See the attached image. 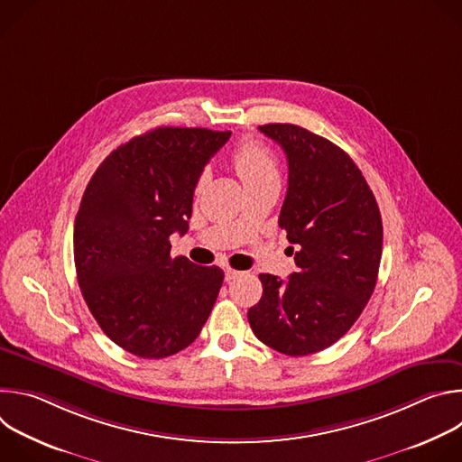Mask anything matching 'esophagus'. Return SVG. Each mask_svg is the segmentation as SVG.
Wrapping results in <instances>:
<instances>
[{"mask_svg":"<svg viewBox=\"0 0 462 462\" xmlns=\"http://www.w3.org/2000/svg\"><path fill=\"white\" fill-rule=\"evenodd\" d=\"M239 276H243V273H239V271H234V269H226V271H225V280H226V282L237 280Z\"/></svg>","mask_w":462,"mask_h":462,"instance_id":"esophagus-1","label":"esophagus"}]
</instances>
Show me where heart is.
Returning <instances> with one entry per match:
<instances>
[{
    "mask_svg": "<svg viewBox=\"0 0 462 462\" xmlns=\"http://www.w3.org/2000/svg\"><path fill=\"white\" fill-rule=\"evenodd\" d=\"M232 164L245 186L280 180V166L274 153L255 139H245L234 148Z\"/></svg>",
    "mask_w": 462,
    "mask_h": 462,
    "instance_id": "b5f03b06",
    "label": "heart"
}]
</instances>
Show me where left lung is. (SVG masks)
<instances>
[{"label":"left lung","mask_w":462,"mask_h":462,"mask_svg":"<svg viewBox=\"0 0 462 462\" xmlns=\"http://www.w3.org/2000/svg\"><path fill=\"white\" fill-rule=\"evenodd\" d=\"M289 162L280 212L298 273L287 282L259 274L261 300L248 321L257 340L305 356L338 342L367 305L382 257V217L353 159L337 144L294 124L259 125Z\"/></svg>","instance_id":"8db88e82"}]
</instances>
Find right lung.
Here are the masks:
<instances>
[{
  "label": "right lung",
  "instance_id": "1",
  "mask_svg": "<svg viewBox=\"0 0 462 462\" xmlns=\"http://www.w3.org/2000/svg\"><path fill=\"white\" fill-rule=\"evenodd\" d=\"M230 131L155 127L111 152L75 219L82 296L107 338L141 358H166L199 337L223 285L219 267L171 257L188 230L193 189Z\"/></svg>",
  "mask_w": 462,
  "mask_h": 462
}]
</instances>
